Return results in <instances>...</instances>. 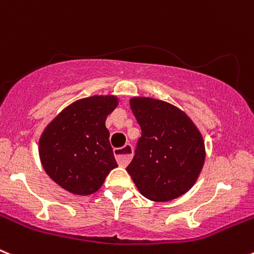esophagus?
I'll list each match as a JSON object with an SVG mask.
<instances>
[{
	"label": "esophagus",
	"mask_w": 254,
	"mask_h": 254,
	"mask_svg": "<svg viewBox=\"0 0 254 254\" xmlns=\"http://www.w3.org/2000/svg\"><path fill=\"white\" fill-rule=\"evenodd\" d=\"M114 156H116L117 163L120 164L121 167H126L133 156V149L129 143H127L120 149H114Z\"/></svg>",
	"instance_id": "obj_1"
}]
</instances>
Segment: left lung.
<instances>
[{
    "mask_svg": "<svg viewBox=\"0 0 254 254\" xmlns=\"http://www.w3.org/2000/svg\"><path fill=\"white\" fill-rule=\"evenodd\" d=\"M129 107L141 127L127 172L143 197L168 202L198 179L206 159L202 133L186 112L150 96H133Z\"/></svg>",
    "mask_w": 254,
    "mask_h": 254,
    "instance_id": "left-lung-1",
    "label": "left lung"
}]
</instances>
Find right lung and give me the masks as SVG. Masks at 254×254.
Masks as SVG:
<instances>
[{
  "label": "right lung",
  "mask_w": 254,
  "mask_h": 254,
  "mask_svg": "<svg viewBox=\"0 0 254 254\" xmlns=\"http://www.w3.org/2000/svg\"><path fill=\"white\" fill-rule=\"evenodd\" d=\"M120 103L116 95L82 98L64 108L39 137V158L51 179L77 196L95 193L118 167L105 120Z\"/></svg>",
  "instance_id": "obj_1"
}]
</instances>
